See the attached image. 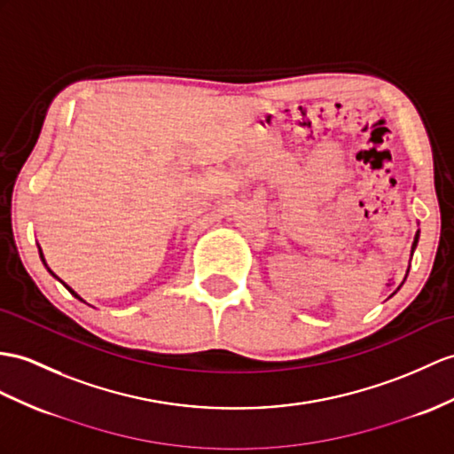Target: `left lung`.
<instances>
[{
  "mask_svg": "<svg viewBox=\"0 0 454 454\" xmlns=\"http://www.w3.org/2000/svg\"><path fill=\"white\" fill-rule=\"evenodd\" d=\"M418 237H419V231L416 233V237H414V245H412V252H414V248H416V245H418Z\"/></svg>",
  "mask_w": 454,
  "mask_h": 454,
  "instance_id": "left-lung-1",
  "label": "left lung"
}]
</instances>
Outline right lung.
<instances>
[{
    "instance_id": "right-lung-1",
    "label": "right lung",
    "mask_w": 454,
    "mask_h": 454,
    "mask_svg": "<svg viewBox=\"0 0 454 454\" xmlns=\"http://www.w3.org/2000/svg\"><path fill=\"white\" fill-rule=\"evenodd\" d=\"M40 258H42V262H43V256H42V252H40ZM48 271H50V270H48ZM50 273H51V271H50ZM51 275H53V273H51ZM53 278H55V275H53ZM63 285H65V283H63ZM65 286H67V285H65ZM67 289H69V286H67ZM69 293H71V294H74L76 298H79V301H82V298H81L79 294H76L74 291H71V289H69ZM82 302H84V301H82Z\"/></svg>"
}]
</instances>
